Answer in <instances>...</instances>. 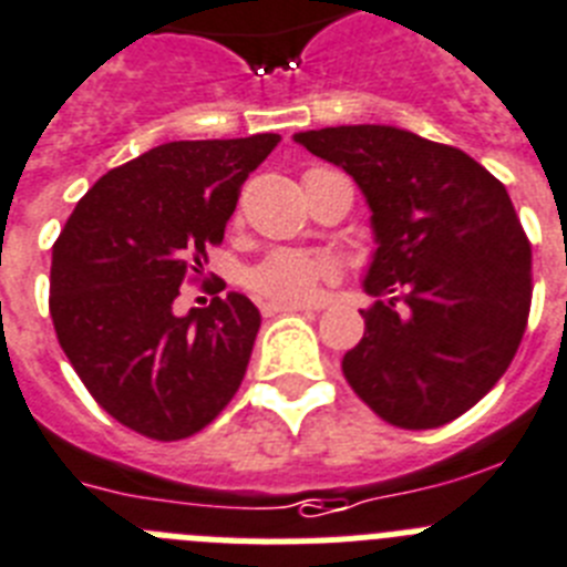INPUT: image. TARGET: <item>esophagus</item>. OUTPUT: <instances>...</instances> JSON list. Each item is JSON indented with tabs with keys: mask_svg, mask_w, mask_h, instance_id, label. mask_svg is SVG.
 Returning a JSON list of instances; mask_svg holds the SVG:
<instances>
[{
	"mask_svg": "<svg viewBox=\"0 0 567 567\" xmlns=\"http://www.w3.org/2000/svg\"><path fill=\"white\" fill-rule=\"evenodd\" d=\"M293 311H311V306H299V302H261V313H265V317L293 313Z\"/></svg>",
	"mask_w": 567,
	"mask_h": 567,
	"instance_id": "34e87169",
	"label": "esophagus"
}]
</instances>
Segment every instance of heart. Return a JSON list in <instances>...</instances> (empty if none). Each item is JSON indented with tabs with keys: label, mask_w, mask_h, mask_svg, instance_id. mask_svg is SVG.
<instances>
[{
	"label": "heart",
	"mask_w": 567,
	"mask_h": 567,
	"mask_svg": "<svg viewBox=\"0 0 567 567\" xmlns=\"http://www.w3.org/2000/svg\"><path fill=\"white\" fill-rule=\"evenodd\" d=\"M334 276V261L317 254L279 250L247 274V288L270 302H308Z\"/></svg>",
	"instance_id": "obj_1"
}]
</instances>
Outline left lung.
<instances>
[{"mask_svg": "<svg viewBox=\"0 0 567 567\" xmlns=\"http://www.w3.org/2000/svg\"><path fill=\"white\" fill-rule=\"evenodd\" d=\"M342 166L372 210L378 297L342 357L357 398L401 430H435L482 401L516 357L530 313V241L478 161L398 126L293 135Z\"/></svg>", "mask_w": 567, "mask_h": 567, "instance_id": "left-lung-1", "label": "left lung"}]
</instances>
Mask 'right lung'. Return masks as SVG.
<instances>
[{
	"instance_id": "add662e5",
	"label": "right lung",
	"mask_w": 567,
	"mask_h": 567,
	"mask_svg": "<svg viewBox=\"0 0 567 567\" xmlns=\"http://www.w3.org/2000/svg\"><path fill=\"white\" fill-rule=\"evenodd\" d=\"M279 135L173 141L109 169L51 254L56 340L94 401L155 441L202 432L239 392L259 331L245 293L178 317L173 302L221 245L239 189Z\"/></svg>"
}]
</instances>
